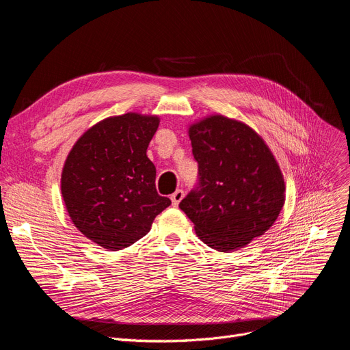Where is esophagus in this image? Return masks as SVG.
I'll return each instance as SVG.
<instances>
[{
  "label": "esophagus",
  "instance_id": "34e87169",
  "mask_svg": "<svg viewBox=\"0 0 350 350\" xmlns=\"http://www.w3.org/2000/svg\"><path fill=\"white\" fill-rule=\"evenodd\" d=\"M183 197H185V191L183 190H176L173 194H172V203L174 207H177L180 204V201L183 200Z\"/></svg>",
  "mask_w": 350,
  "mask_h": 350
}]
</instances>
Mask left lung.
I'll use <instances>...</instances> for the list:
<instances>
[{"label":"left lung","instance_id":"1","mask_svg":"<svg viewBox=\"0 0 350 350\" xmlns=\"http://www.w3.org/2000/svg\"><path fill=\"white\" fill-rule=\"evenodd\" d=\"M189 136L198 181L178 207L208 247L243 248L268 231L284 207L280 165L243 122L214 115L191 124Z\"/></svg>","mask_w":350,"mask_h":350}]
</instances>
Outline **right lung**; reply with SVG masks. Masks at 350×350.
I'll list each match as a JSON object with an SVG mask.
<instances>
[{
    "label": "right lung",
    "instance_id": "add662e5",
    "mask_svg": "<svg viewBox=\"0 0 350 350\" xmlns=\"http://www.w3.org/2000/svg\"><path fill=\"white\" fill-rule=\"evenodd\" d=\"M157 116L126 113L86 131L69 152L61 191L72 223L95 244L118 251L150 231L170 198L156 190V167L146 152Z\"/></svg>",
    "mask_w": 350,
    "mask_h": 350
}]
</instances>
